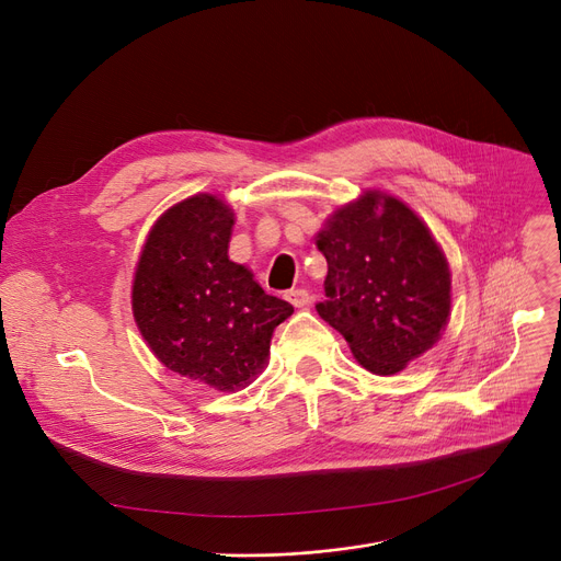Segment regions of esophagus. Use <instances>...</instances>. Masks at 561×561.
<instances>
[{
	"instance_id": "34e87169",
	"label": "esophagus",
	"mask_w": 561,
	"mask_h": 561,
	"mask_svg": "<svg viewBox=\"0 0 561 561\" xmlns=\"http://www.w3.org/2000/svg\"><path fill=\"white\" fill-rule=\"evenodd\" d=\"M286 300H288L293 307L305 309V307L311 302V296H309V290H305V288H293V290L286 293Z\"/></svg>"
}]
</instances>
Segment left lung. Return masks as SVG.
Segmentation results:
<instances>
[{"instance_id": "obj_1", "label": "left lung", "mask_w": 561, "mask_h": 561, "mask_svg": "<svg viewBox=\"0 0 561 561\" xmlns=\"http://www.w3.org/2000/svg\"><path fill=\"white\" fill-rule=\"evenodd\" d=\"M328 259L318 316L375 375L430 350L450 316V268L425 222L393 195L366 191L316 236Z\"/></svg>"}]
</instances>
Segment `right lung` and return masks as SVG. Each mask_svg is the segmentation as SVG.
Here are the masks:
<instances>
[{"mask_svg":"<svg viewBox=\"0 0 561 561\" xmlns=\"http://www.w3.org/2000/svg\"><path fill=\"white\" fill-rule=\"evenodd\" d=\"M233 211L199 193L168 209L142 245L131 309L157 359L216 391L248 387L293 307L227 256Z\"/></svg>","mask_w":561,"mask_h":561,"instance_id":"right-lung-1","label":"right lung"}]
</instances>
